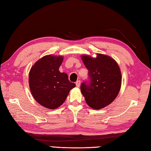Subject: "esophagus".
I'll use <instances>...</instances> for the list:
<instances>
[{
  "mask_svg": "<svg viewBox=\"0 0 151 151\" xmlns=\"http://www.w3.org/2000/svg\"><path fill=\"white\" fill-rule=\"evenodd\" d=\"M76 86H77V87H80V86H81V81H77L76 82Z\"/></svg>",
  "mask_w": 151,
  "mask_h": 151,
  "instance_id": "obj_1",
  "label": "esophagus"
}]
</instances>
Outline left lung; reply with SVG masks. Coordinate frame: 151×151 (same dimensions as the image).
<instances>
[{"mask_svg": "<svg viewBox=\"0 0 151 151\" xmlns=\"http://www.w3.org/2000/svg\"><path fill=\"white\" fill-rule=\"evenodd\" d=\"M81 59L91 79L89 85L81 84V93L91 108L103 109L114 101L121 90L122 75L118 63L101 53H97L96 57L83 55Z\"/></svg>", "mask_w": 151, "mask_h": 151, "instance_id": "left-lung-1", "label": "left lung"}]
</instances>
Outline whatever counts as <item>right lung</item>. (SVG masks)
Segmentation results:
<instances>
[{"label":"right lung","mask_w":151,"mask_h":151,"mask_svg":"<svg viewBox=\"0 0 151 151\" xmlns=\"http://www.w3.org/2000/svg\"><path fill=\"white\" fill-rule=\"evenodd\" d=\"M63 56L45 55L30 68L29 88L35 100L48 109H56L65 101L70 91L75 87L67 74L60 73Z\"/></svg>","instance_id":"right-lung-1"}]
</instances>
